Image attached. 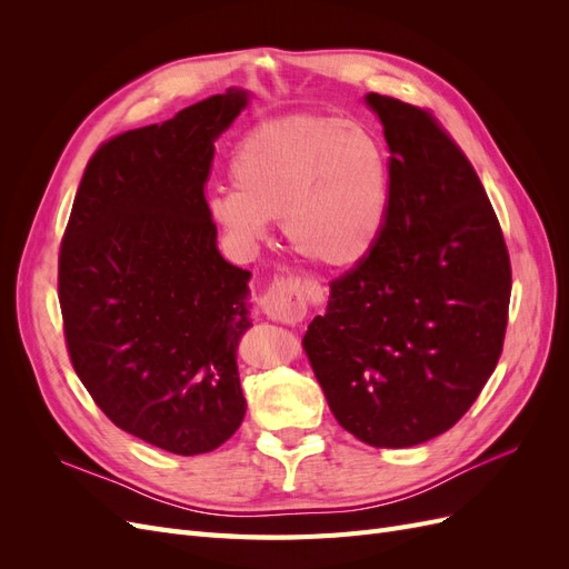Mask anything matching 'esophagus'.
<instances>
[{
  "instance_id": "34e87169",
  "label": "esophagus",
  "mask_w": 569,
  "mask_h": 569,
  "mask_svg": "<svg viewBox=\"0 0 569 569\" xmlns=\"http://www.w3.org/2000/svg\"><path fill=\"white\" fill-rule=\"evenodd\" d=\"M261 311L266 318L297 325L306 316V291L299 280L280 278L274 280L261 299Z\"/></svg>"
}]
</instances>
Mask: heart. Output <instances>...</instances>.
Here are the masks:
<instances>
[{
	"mask_svg": "<svg viewBox=\"0 0 569 569\" xmlns=\"http://www.w3.org/2000/svg\"><path fill=\"white\" fill-rule=\"evenodd\" d=\"M234 192H216L218 226L247 247L268 220L289 247L325 268H351L380 237L389 211V163L377 137L337 116L295 113L266 120L237 142Z\"/></svg>",
	"mask_w": 569,
	"mask_h": 569,
	"instance_id": "1",
	"label": "heart"
}]
</instances>
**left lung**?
<instances>
[{
    "mask_svg": "<svg viewBox=\"0 0 569 569\" xmlns=\"http://www.w3.org/2000/svg\"><path fill=\"white\" fill-rule=\"evenodd\" d=\"M382 120L389 211L370 253L330 284L303 349L337 422L377 449L451 429L503 351L510 258L472 163L437 118L366 94Z\"/></svg>",
    "mask_w": 569,
    "mask_h": 569,
    "instance_id": "1",
    "label": "left lung"
}]
</instances>
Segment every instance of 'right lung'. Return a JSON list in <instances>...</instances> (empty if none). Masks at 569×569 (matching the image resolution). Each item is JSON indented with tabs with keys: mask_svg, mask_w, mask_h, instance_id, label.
Segmentation results:
<instances>
[{
	"mask_svg": "<svg viewBox=\"0 0 569 569\" xmlns=\"http://www.w3.org/2000/svg\"><path fill=\"white\" fill-rule=\"evenodd\" d=\"M249 97L230 88L101 144L59 253L80 382L116 427L178 456L218 449L247 412L237 347L251 272L220 256L203 184Z\"/></svg>",
	"mask_w": 569,
	"mask_h": 569,
	"instance_id": "1",
	"label": "right lung"
}]
</instances>
